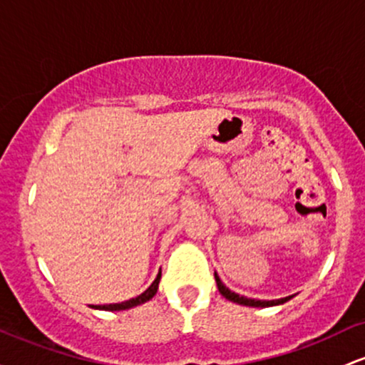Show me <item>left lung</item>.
<instances>
[{
    "instance_id": "8db88e82",
    "label": "left lung",
    "mask_w": 365,
    "mask_h": 365,
    "mask_svg": "<svg viewBox=\"0 0 365 365\" xmlns=\"http://www.w3.org/2000/svg\"><path fill=\"white\" fill-rule=\"evenodd\" d=\"M215 280H216V286H218V291L222 293L223 296H225L227 299H230V302L234 303H239V305H246V307H274V305H282V303L289 302L293 296H286V298H280V299H272V302H263V299H253V298H246V296H239L235 294L234 291H230L228 287L225 286V284L220 280L218 275L215 274Z\"/></svg>"
}]
</instances>
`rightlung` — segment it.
I'll list each match as a JSON object with an SVG mask.
<instances>
[{
  "label": "right lung",
  "mask_w": 365,
  "mask_h": 365,
  "mask_svg": "<svg viewBox=\"0 0 365 365\" xmlns=\"http://www.w3.org/2000/svg\"><path fill=\"white\" fill-rule=\"evenodd\" d=\"M159 279H161V272H159V274H158V277H155L154 282H152L150 286L147 287V289L143 291L142 294L137 296V298H131V299H128V302H123V303H114V305H95L93 308H98V310L119 312V310H128V308H133V307H137V305H142V303L149 302V299L154 298V294L158 293Z\"/></svg>",
  "instance_id": "obj_1"
}]
</instances>
